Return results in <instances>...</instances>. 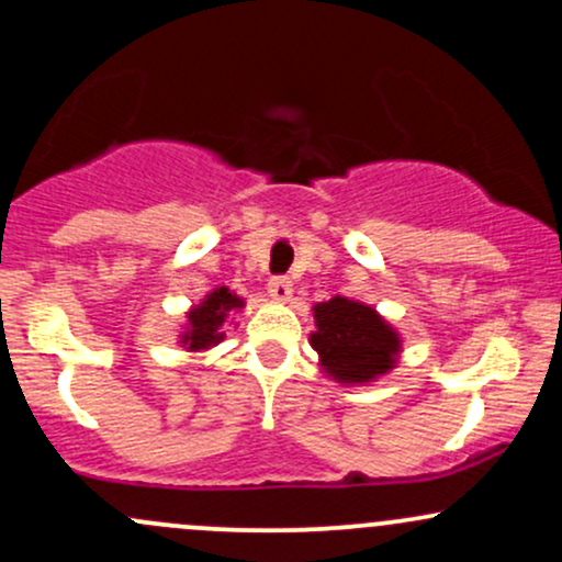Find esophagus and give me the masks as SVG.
I'll use <instances>...</instances> for the list:
<instances>
[{
	"instance_id": "34e87169",
	"label": "esophagus",
	"mask_w": 562,
	"mask_h": 562,
	"mask_svg": "<svg viewBox=\"0 0 562 562\" xmlns=\"http://www.w3.org/2000/svg\"><path fill=\"white\" fill-rule=\"evenodd\" d=\"M267 290H269V295H272L274 301L285 303V301L293 299V280H290V277H272Z\"/></svg>"
}]
</instances>
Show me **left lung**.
<instances>
[{"instance_id":"left-lung-1","label":"left lung","mask_w":562,"mask_h":562,"mask_svg":"<svg viewBox=\"0 0 562 562\" xmlns=\"http://www.w3.org/2000/svg\"><path fill=\"white\" fill-rule=\"evenodd\" d=\"M314 333L308 344L319 370L340 385H367L389 375L402 357V335L370 303L335 295L314 303Z\"/></svg>"}]
</instances>
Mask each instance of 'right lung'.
<instances>
[{
    "mask_svg": "<svg viewBox=\"0 0 562 562\" xmlns=\"http://www.w3.org/2000/svg\"><path fill=\"white\" fill-rule=\"evenodd\" d=\"M245 306V299L232 293L227 285H218L205 293L200 303H192L184 314V325L179 330L177 344L190 353H203L227 338L224 325L229 314H237Z\"/></svg>",
    "mask_w": 562,
    "mask_h": 562,
    "instance_id": "obj_1",
    "label": "right lung"
}]
</instances>
